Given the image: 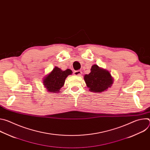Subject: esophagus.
<instances>
[{
  "label": "esophagus",
  "mask_w": 150,
  "mask_h": 150,
  "mask_svg": "<svg viewBox=\"0 0 150 150\" xmlns=\"http://www.w3.org/2000/svg\"><path fill=\"white\" fill-rule=\"evenodd\" d=\"M74 74L76 76H81L82 75V72L81 71H75L74 72Z\"/></svg>",
  "instance_id": "obj_1"
}]
</instances>
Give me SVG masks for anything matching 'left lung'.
I'll return each mask as SVG.
<instances>
[{
  "label": "left lung",
  "mask_w": 150,
  "mask_h": 150,
  "mask_svg": "<svg viewBox=\"0 0 150 150\" xmlns=\"http://www.w3.org/2000/svg\"><path fill=\"white\" fill-rule=\"evenodd\" d=\"M84 80L90 91L100 93L108 89L113 83V78L108 71L92 66L91 72L84 76Z\"/></svg>",
  "instance_id": "1"
}]
</instances>
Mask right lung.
Segmentation results:
<instances>
[{"label":"right lung","instance_id":"1","mask_svg":"<svg viewBox=\"0 0 150 150\" xmlns=\"http://www.w3.org/2000/svg\"><path fill=\"white\" fill-rule=\"evenodd\" d=\"M72 74V71L67 69L62 71L60 68L55 67L43 81L45 87L49 92L57 93L63 86L65 79L69 75Z\"/></svg>","mask_w":150,"mask_h":150}]
</instances>
